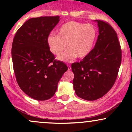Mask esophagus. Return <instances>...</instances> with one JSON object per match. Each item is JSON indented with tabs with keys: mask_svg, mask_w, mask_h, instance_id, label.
I'll return each mask as SVG.
<instances>
[{
	"mask_svg": "<svg viewBox=\"0 0 132 132\" xmlns=\"http://www.w3.org/2000/svg\"><path fill=\"white\" fill-rule=\"evenodd\" d=\"M68 71L71 70V67L70 65H69V64H68Z\"/></svg>",
	"mask_w": 132,
	"mask_h": 132,
	"instance_id": "obj_1",
	"label": "esophagus"
}]
</instances>
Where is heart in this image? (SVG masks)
<instances>
[{"instance_id":"b5f03b06","label":"heart","mask_w":132,"mask_h":132,"mask_svg":"<svg viewBox=\"0 0 132 132\" xmlns=\"http://www.w3.org/2000/svg\"><path fill=\"white\" fill-rule=\"evenodd\" d=\"M97 31L90 24L69 21L61 25L57 35H50L47 39L50 50L58 56L68 48L66 52L58 56L61 61L71 62L78 56L86 57L90 53L94 45Z\"/></svg>"}]
</instances>
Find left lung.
Wrapping results in <instances>:
<instances>
[{
  "instance_id": "obj_1",
  "label": "left lung",
  "mask_w": 132,
  "mask_h": 132,
  "mask_svg": "<svg viewBox=\"0 0 132 132\" xmlns=\"http://www.w3.org/2000/svg\"><path fill=\"white\" fill-rule=\"evenodd\" d=\"M99 35L95 47L80 62L71 64L74 89L80 98L95 101L105 95L116 82L122 50L113 27L98 20Z\"/></svg>"
}]
</instances>
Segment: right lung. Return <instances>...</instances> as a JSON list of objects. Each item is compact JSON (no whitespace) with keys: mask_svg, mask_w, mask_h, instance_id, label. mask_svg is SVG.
I'll return each instance as SVG.
<instances>
[{"mask_svg":"<svg viewBox=\"0 0 132 132\" xmlns=\"http://www.w3.org/2000/svg\"><path fill=\"white\" fill-rule=\"evenodd\" d=\"M59 16L31 18L17 30L12 47L16 80L27 95L46 101L55 94L57 83L68 66L55 60L47 39L60 21Z\"/></svg>","mask_w":132,"mask_h":132,"instance_id":"obj_1","label":"right lung"}]
</instances>
